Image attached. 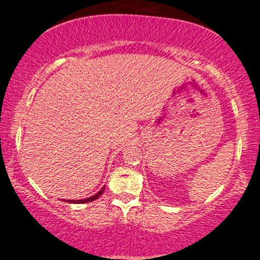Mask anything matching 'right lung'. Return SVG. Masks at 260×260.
<instances>
[{
  "mask_svg": "<svg viewBox=\"0 0 260 260\" xmlns=\"http://www.w3.org/2000/svg\"><path fill=\"white\" fill-rule=\"evenodd\" d=\"M104 189H105V187H102L101 188V191L100 192H97L96 194H93V196L92 197H88V199H84V200H78V201H74V200H71V201L69 202H72V204H86V202H91V201H94V200H97L99 199L100 196H101L102 193H104Z\"/></svg>",
  "mask_w": 260,
  "mask_h": 260,
  "instance_id": "right-lung-1",
  "label": "right lung"
}]
</instances>
